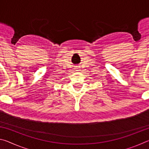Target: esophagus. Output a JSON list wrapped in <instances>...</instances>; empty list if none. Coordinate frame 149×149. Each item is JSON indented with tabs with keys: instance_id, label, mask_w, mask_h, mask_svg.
Returning <instances> with one entry per match:
<instances>
[{
	"instance_id": "34e87169",
	"label": "esophagus",
	"mask_w": 149,
	"mask_h": 149,
	"mask_svg": "<svg viewBox=\"0 0 149 149\" xmlns=\"http://www.w3.org/2000/svg\"><path fill=\"white\" fill-rule=\"evenodd\" d=\"M75 70H78V68H75Z\"/></svg>"
}]
</instances>
